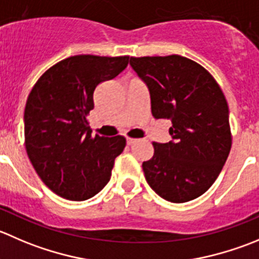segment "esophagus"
<instances>
[{
  "mask_svg": "<svg viewBox=\"0 0 259 259\" xmlns=\"http://www.w3.org/2000/svg\"><path fill=\"white\" fill-rule=\"evenodd\" d=\"M137 143V139H133V138H126V144L127 145H133Z\"/></svg>",
  "mask_w": 259,
  "mask_h": 259,
  "instance_id": "1",
  "label": "esophagus"
}]
</instances>
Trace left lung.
Segmentation results:
<instances>
[{"label":"left lung","instance_id":"left-lung-1","mask_svg":"<svg viewBox=\"0 0 259 259\" xmlns=\"http://www.w3.org/2000/svg\"><path fill=\"white\" fill-rule=\"evenodd\" d=\"M149 90L154 119L172 121L168 143H153L154 155L143 162L145 180L170 202H187L206 192L232 148L229 107L211 74L181 55L130 58Z\"/></svg>","mask_w":259,"mask_h":259}]
</instances>
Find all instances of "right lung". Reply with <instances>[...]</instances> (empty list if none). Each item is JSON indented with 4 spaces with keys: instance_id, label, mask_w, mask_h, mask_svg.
<instances>
[{
    "instance_id": "right-lung-1",
    "label": "right lung",
    "mask_w": 259,
    "mask_h": 259,
    "mask_svg": "<svg viewBox=\"0 0 259 259\" xmlns=\"http://www.w3.org/2000/svg\"><path fill=\"white\" fill-rule=\"evenodd\" d=\"M129 57L74 55L48 69L35 83L24 114L25 144L32 167L58 196L83 201L111 177L124 137H92L87 115L100 83L119 76Z\"/></svg>"
}]
</instances>
